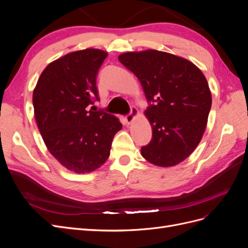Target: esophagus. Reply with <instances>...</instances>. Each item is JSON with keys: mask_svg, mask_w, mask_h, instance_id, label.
<instances>
[{"mask_svg": "<svg viewBox=\"0 0 248 248\" xmlns=\"http://www.w3.org/2000/svg\"><path fill=\"white\" fill-rule=\"evenodd\" d=\"M137 116H139V110H138V108H134V107H131L130 112L125 117L126 122L128 123V124H130V123L133 121V120H134V118H136Z\"/></svg>", "mask_w": 248, "mask_h": 248, "instance_id": "obj_1", "label": "esophagus"}]
</instances>
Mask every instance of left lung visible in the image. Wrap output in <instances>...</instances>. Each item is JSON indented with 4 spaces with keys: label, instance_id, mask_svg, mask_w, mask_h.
Here are the masks:
<instances>
[{
    "label": "left lung",
    "instance_id": "left-lung-1",
    "mask_svg": "<svg viewBox=\"0 0 248 248\" xmlns=\"http://www.w3.org/2000/svg\"><path fill=\"white\" fill-rule=\"evenodd\" d=\"M140 81L153 102L145 110L152 140L140 153L155 166L169 168L186 159L205 132L212 104L204 74L192 62L166 51H128L119 57Z\"/></svg>",
    "mask_w": 248,
    "mask_h": 248
}]
</instances>
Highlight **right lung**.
Masks as SVG:
<instances>
[{"mask_svg": "<svg viewBox=\"0 0 248 248\" xmlns=\"http://www.w3.org/2000/svg\"><path fill=\"white\" fill-rule=\"evenodd\" d=\"M108 52L86 48L49 63L33 91L37 126L49 153L67 170L85 174L106 162L122 124L115 116L88 110L98 100L97 73Z\"/></svg>", "mask_w": 248, "mask_h": 248, "instance_id": "right-lung-1", "label": "right lung"}]
</instances>
